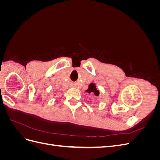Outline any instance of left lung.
Here are the masks:
<instances>
[{
	"label": "left lung",
	"mask_w": 160,
	"mask_h": 160,
	"mask_svg": "<svg viewBox=\"0 0 160 160\" xmlns=\"http://www.w3.org/2000/svg\"><path fill=\"white\" fill-rule=\"evenodd\" d=\"M87 91H88L89 93H94V95H95L96 96H98V95H99V91L96 89L95 85L93 83H91L89 85V89L87 90Z\"/></svg>",
	"instance_id": "1"
}]
</instances>
